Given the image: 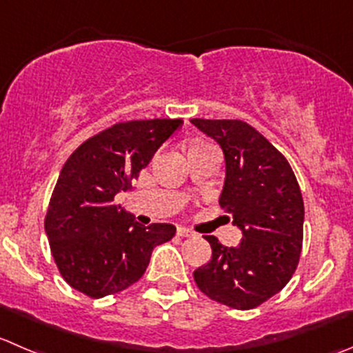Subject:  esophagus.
Instances as JSON below:
<instances>
[{"label": "esophagus", "mask_w": 353, "mask_h": 353, "mask_svg": "<svg viewBox=\"0 0 353 353\" xmlns=\"http://www.w3.org/2000/svg\"><path fill=\"white\" fill-rule=\"evenodd\" d=\"M177 236H181V238H193L194 232L186 228H177Z\"/></svg>", "instance_id": "34e87169"}]
</instances>
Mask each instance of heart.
I'll return each instance as SVG.
<instances>
[{"label": "heart", "instance_id": "obj_1", "mask_svg": "<svg viewBox=\"0 0 353 353\" xmlns=\"http://www.w3.org/2000/svg\"><path fill=\"white\" fill-rule=\"evenodd\" d=\"M196 146H201V145H194V146H191V148H196ZM191 148H190V150H191Z\"/></svg>", "mask_w": 353, "mask_h": 353}]
</instances>
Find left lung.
I'll return each instance as SVG.
<instances>
[{
    "label": "left lung",
    "mask_w": 353,
    "mask_h": 353,
    "mask_svg": "<svg viewBox=\"0 0 353 353\" xmlns=\"http://www.w3.org/2000/svg\"><path fill=\"white\" fill-rule=\"evenodd\" d=\"M221 145L225 179L219 203L231 212L243 238L224 246L205 236L210 262L193 272L198 288L219 303L255 309L292 279L303 241V198L292 165L255 128L243 121L191 119Z\"/></svg>",
    "instance_id": "left-lung-1"
}]
</instances>
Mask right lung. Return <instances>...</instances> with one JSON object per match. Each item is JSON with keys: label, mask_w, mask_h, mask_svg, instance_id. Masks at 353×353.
Segmentation results:
<instances>
[{"label": "right lung", "mask_w": 353, "mask_h": 353, "mask_svg": "<svg viewBox=\"0 0 353 353\" xmlns=\"http://www.w3.org/2000/svg\"><path fill=\"white\" fill-rule=\"evenodd\" d=\"M181 119L119 122L82 143L65 162L51 194L44 229L61 278L91 296L119 293L139 281L153 248L172 239L176 225H141L115 205Z\"/></svg>", "instance_id": "right-lung-1"}]
</instances>
